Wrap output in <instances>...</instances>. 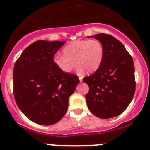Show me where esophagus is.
Segmentation results:
<instances>
[{"label":"esophagus","mask_w":150,"mask_h":150,"mask_svg":"<svg viewBox=\"0 0 150 150\" xmlns=\"http://www.w3.org/2000/svg\"><path fill=\"white\" fill-rule=\"evenodd\" d=\"M78 78H79V80H80V82H82V77L79 76V77H78Z\"/></svg>","instance_id":"esophagus-1"}]
</instances>
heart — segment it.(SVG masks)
I'll use <instances>...</instances> for the list:
<instances>
[{
  "label": "heart",
  "instance_id": "1",
  "mask_svg": "<svg viewBox=\"0 0 150 150\" xmlns=\"http://www.w3.org/2000/svg\"><path fill=\"white\" fill-rule=\"evenodd\" d=\"M63 55L56 54L54 64L65 73H70L79 65L80 72L92 73L99 69L104 58L103 44L97 39H82L70 42L63 49Z\"/></svg>",
  "mask_w": 150,
  "mask_h": 150
}]
</instances>
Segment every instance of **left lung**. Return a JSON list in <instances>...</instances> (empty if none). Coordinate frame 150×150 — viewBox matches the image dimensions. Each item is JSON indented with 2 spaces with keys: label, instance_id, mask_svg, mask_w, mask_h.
Listing matches in <instances>:
<instances>
[{
  "label": "left lung",
  "instance_id": "1",
  "mask_svg": "<svg viewBox=\"0 0 150 150\" xmlns=\"http://www.w3.org/2000/svg\"><path fill=\"white\" fill-rule=\"evenodd\" d=\"M100 41L104 49L99 69L83 82L89 87L85 95L91 113L100 118L116 117L126 109L135 91L133 61L120 41L107 34L90 37Z\"/></svg>",
  "mask_w": 150,
  "mask_h": 150
}]
</instances>
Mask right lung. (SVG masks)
Listing matches in <instances>:
<instances>
[{
  "label": "right lung",
  "mask_w": 150,
  "mask_h": 150,
  "mask_svg": "<svg viewBox=\"0 0 150 150\" xmlns=\"http://www.w3.org/2000/svg\"><path fill=\"white\" fill-rule=\"evenodd\" d=\"M65 43L38 40L24 50L13 69V89L18 107L30 120L49 125L63 118L68 100L80 82L65 73L53 58Z\"/></svg>",
  "instance_id": "add662e5"
}]
</instances>
